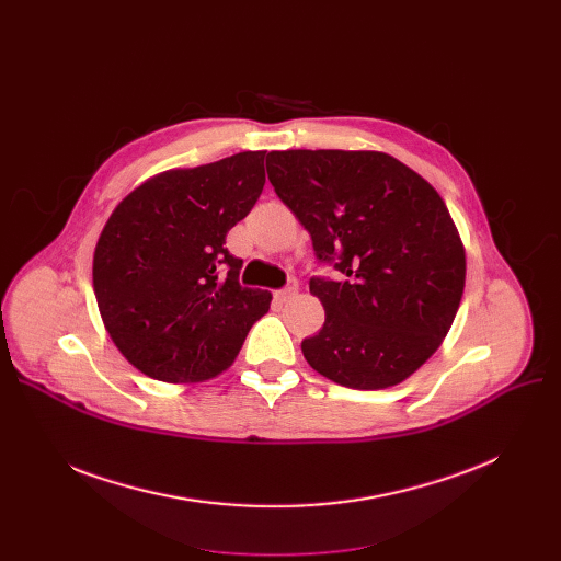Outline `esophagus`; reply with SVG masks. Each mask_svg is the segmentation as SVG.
Returning a JSON list of instances; mask_svg holds the SVG:
<instances>
[{
	"label": "esophagus",
	"mask_w": 561,
	"mask_h": 561,
	"mask_svg": "<svg viewBox=\"0 0 561 561\" xmlns=\"http://www.w3.org/2000/svg\"><path fill=\"white\" fill-rule=\"evenodd\" d=\"M296 293H298V286H284V288L275 290V300L277 302H288L290 298H296Z\"/></svg>",
	"instance_id": "esophagus-1"
}]
</instances>
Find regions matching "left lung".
Wrapping results in <instances>:
<instances>
[{
    "label": "left lung",
    "instance_id": "1",
    "mask_svg": "<svg viewBox=\"0 0 561 561\" xmlns=\"http://www.w3.org/2000/svg\"><path fill=\"white\" fill-rule=\"evenodd\" d=\"M277 197L309 231L325 325L302 341L313 370L347 389L400 385L457 316L466 254L440 195L385 152L286 150L265 159Z\"/></svg>",
    "mask_w": 561,
    "mask_h": 561
}]
</instances>
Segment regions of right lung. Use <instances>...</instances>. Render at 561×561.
<instances>
[{
  "label": "right lung",
  "instance_id": "1",
  "mask_svg": "<svg viewBox=\"0 0 561 561\" xmlns=\"http://www.w3.org/2000/svg\"><path fill=\"white\" fill-rule=\"evenodd\" d=\"M265 152L168 170L131 191L93 256L104 328L125 359L161 381H202L239 355L268 290L241 286L227 231L256 204Z\"/></svg>",
  "mask_w": 561,
  "mask_h": 561
}]
</instances>
